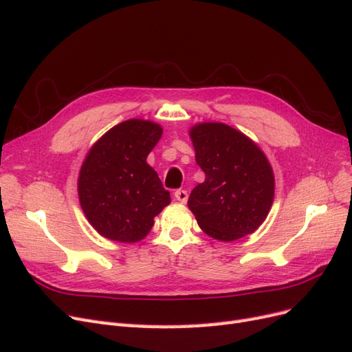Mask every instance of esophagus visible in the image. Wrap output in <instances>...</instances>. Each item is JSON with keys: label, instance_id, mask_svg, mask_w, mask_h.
<instances>
[{"label": "esophagus", "instance_id": "1", "mask_svg": "<svg viewBox=\"0 0 352 352\" xmlns=\"http://www.w3.org/2000/svg\"><path fill=\"white\" fill-rule=\"evenodd\" d=\"M175 198L179 202H182V204H185V202L188 201V192H186L185 189H177V190H175Z\"/></svg>", "mask_w": 352, "mask_h": 352}]
</instances>
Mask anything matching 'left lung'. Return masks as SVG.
<instances>
[{"label":"left lung","instance_id":"8db88e82","mask_svg":"<svg viewBox=\"0 0 352 352\" xmlns=\"http://www.w3.org/2000/svg\"><path fill=\"white\" fill-rule=\"evenodd\" d=\"M189 135L197 164L206 173L188 199L199 228L223 242L257 230L274 197L267 157L248 136L225 123H199Z\"/></svg>","mask_w":352,"mask_h":352}]
</instances>
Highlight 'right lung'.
<instances>
[{"label": "right lung", "instance_id": "obj_1", "mask_svg": "<svg viewBox=\"0 0 352 352\" xmlns=\"http://www.w3.org/2000/svg\"><path fill=\"white\" fill-rule=\"evenodd\" d=\"M162 135L160 124L131 119L111 127L89 150L78 192L85 216L101 236L124 243L141 241L170 204V192L146 163Z\"/></svg>", "mask_w": 352, "mask_h": 352}]
</instances>
